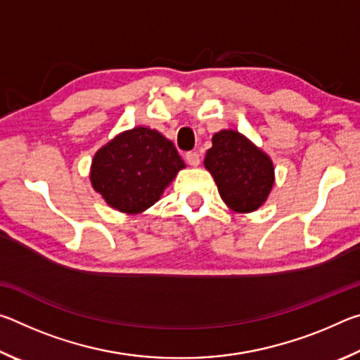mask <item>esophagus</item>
Returning <instances> with one entry per match:
<instances>
[{"mask_svg": "<svg viewBox=\"0 0 360 360\" xmlns=\"http://www.w3.org/2000/svg\"><path fill=\"white\" fill-rule=\"evenodd\" d=\"M186 160H187V163L191 167H198L200 165V155H198V152H187L186 154Z\"/></svg>", "mask_w": 360, "mask_h": 360, "instance_id": "esophagus-1", "label": "esophagus"}]
</instances>
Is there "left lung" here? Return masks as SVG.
<instances>
[{
    "instance_id": "1",
    "label": "left lung",
    "mask_w": 360,
    "mask_h": 360,
    "mask_svg": "<svg viewBox=\"0 0 360 360\" xmlns=\"http://www.w3.org/2000/svg\"><path fill=\"white\" fill-rule=\"evenodd\" d=\"M221 198L235 212H251L266 202L275 184L271 158L235 130H221L212 136L205 157Z\"/></svg>"
}]
</instances>
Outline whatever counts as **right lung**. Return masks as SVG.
<instances>
[{
    "mask_svg": "<svg viewBox=\"0 0 360 360\" xmlns=\"http://www.w3.org/2000/svg\"><path fill=\"white\" fill-rule=\"evenodd\" d=\"M184 167L169 139L148 127H135L96 152L90 181L111 208L138 214L158 202Z\"/></svg>",
    "mask_w": 360,
    "mask_h": 360,
    "instance_id": "obj_1",
    "label": "right lung"
}]
</instances>
